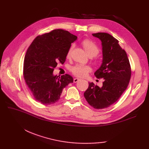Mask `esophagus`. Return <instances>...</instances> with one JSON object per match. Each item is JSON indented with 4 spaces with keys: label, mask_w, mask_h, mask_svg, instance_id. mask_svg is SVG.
<instances>
[{
    "label": "esophagus",
    "mask_w": 149,
    "mask_h": 149,
    "mask_svg": "<svg viewBox=\"0 0 149 149\" xmlns=\"http://www.w3.org/2000/svg\"><path fill=\"white\" fill-rule=\"evenodd\" d=\"M79 79H78V78H75V79H74V83H77V82H78L79 81Z\"/></svg>",
    "instance_id": "1"
}]
</instances>
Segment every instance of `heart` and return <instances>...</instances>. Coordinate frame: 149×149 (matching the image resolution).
Masks as SVG:
<instances>
[{"label": "heart", "instance_id": "b5f03b06", "mask_svg": "<svg viewBox=\"0 0 149 149\" xmlns=\"http://www.w3.org/2000/svg\"><path fill=\"white\" fill-rule=\"evenodd\" d=\"M82 46L89 57L96 56L99 53V48L98 46L92 41L88 40V39H86L83 41ZM72 49L73 46H71L68 51L66 56L67 58H69L70 57ZM71 71L75 76L83 77L91 71V68L89 66L77 65L71 68Z\"/></svg>", "mask_w": 149, "mask_h": 149}]
</instances>
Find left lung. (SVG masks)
I'll list each match as a JSON object with an SVG mask.
<instances>
[{
    "label": "left lung",
    "mask_w": 149,
    "mask_h": 149,
    "mask_svg": "<svg viewBox=\"0 0 149 149\" xmlns=\"http://www.w3.org/2000/svg\"><path fill=\"white\" fill-rule=\"evenodd\" d=\"M99 38L102 46L103 60L94 75L103 78V86L99 87L89 83L84 93L88 103L97 109L107 108L115 103L127 89L131 77V69L127 54L112 36L106 33L92 34Z\"/></svg>",
    "instance_id": "8db88e82"
}]
</instances>
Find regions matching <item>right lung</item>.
I'll list each match as a JSON object with an SVG mask.
<instances>
[{"label":"right lung","instance_id":"1","mask_svg":"<svg viewBox=\"0 0 149 149\" xmlns=\"http://www.w3.org/2000/svg\"><path fill=\"white\" fill-rule=\"evenodd\" d=\"M77 37L68 31L54 29L37 36L29 46L23 63V75L36 100L43 104L56 103L63 89L73 83L68 75L58 77L53 71L58 63L63 64L71 43Z\"/></svg>","mask_w":149,"mask_h":149}]
</instances>
